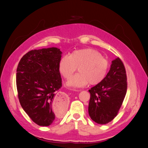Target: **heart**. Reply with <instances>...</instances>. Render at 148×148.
<instances>
[{
	"mask_svg": "<svg viewBox=\"0 0 148 148\" xmlns=\"http://www.w3.org/2000/svg\"><path fill=\"white\" fill-rule=\"evenodd\" d=\"M78 67L79 73L70 79V87H82L99 84L107 74L109 62L98 51L92 48H84L74 51L70 56H62L59 60L58 69L65 79L71 77Z\"/></svg>",
	"mask_w": 148,
	"mask_h": 148,
	"instance_id": "heart-1",
	"label": "heart"
}]
</instances>
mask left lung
<instances>
[{
    "label": "left lung",
    "mask_w": 148,
    "mask_h": 148,
    "mask_svg": "<svg viewBox=\"0 0 148 148\" xmlns=\"http://www.w3.org/2000/svg\"><path fill=\"white\" fill-rule=\"evenodd\" d=\"M127 81L123 63L117 57L104 79L92 87L88 112L92 121L98 124H106L118 114L126 95Z\"/></svg>",
    "instance_id": "1"
}]
</instances>
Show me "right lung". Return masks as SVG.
Wrapping results in <instances>:
<instances>
[{
  "label": "right lung",
  "instance_id": "1",
  "mask_svg": "<svg viewBox=\"0 0 148 148\" xmlns=\"http://www.w3.org/2000/svg\"><path fill=\"white\" fill-rule=\"evenodd\" d=\"M62 52L57 47L29 51L20 60L17 69L16 86L21 107L32 121L40 126H49L56 118L53 107L56 92L62 87L58 64ZM59 114L64 112L62 104Z\"/></svg>",
  "mask_w": 148,
  "mask_h": 148
}]
</instances>
